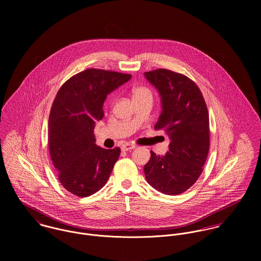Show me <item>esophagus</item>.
I'll use <instances>...</instances> for the list:
<instances>
[{
    "label": "esophagus",
    "instance_id": "34e87169",
    "mask_svg": "<svg viewBox=\"0 0 261 261\" xmlns=\"http://www.w3.org/2000/svg\"><path fill=\"white\" fill-rule=\"evenodd\" d=\"M136 149V146H135V145H132V144H128V143L123 144V145H122V147H121V149H122L123 151H126V150H129V149Z\"/></svg>",
    "mask_w": 261,
    "mask_h": 261
}]
</instances>
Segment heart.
<instances>
[{"label": "heart", "instance_id": "1", "mask_svg": "<svg viewBox=\"0 0 261 261\" xmlns=\"http://www.w3.org/2000/svg\"><path fill=\"white\" fill-rule=\"evenodd\" d=\"M147 95H150V92H149V89H147L145 87L138 86V87L133 89V97H134V99L141 98V97H144V96H147Z\"/></svg>", "mask_w": 261, "mask_h": 261}]
</instances>
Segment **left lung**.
Segmentation results:
<instances>
[{"instance_id":"1","label":"left lung","mask_w":261,"mask_h":261,"mask_svg":"<svg viewBox=\"0 0 261 261\" xmlns=\"http://www.w3.org/2000/svg\"><path fill=\"white\" fill-rule=\"evenodd\" d=\"M144 74L161 96L162 112L154 128L171 141L164 155L150 150L144 167L146 180L163 194L179 195L203 172L210 146L207 106L199 87L185 75L167 69Z\"/></svg>"}]
</instances>
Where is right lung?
Returning <instances> with one entry per match:
<instances>
[{"mask_svg": "<svg viewBox=\"0 0 261 261\" xmlns=\"http://www.w3.org/2000/svg\"><path fill=\"white\" fill-rule=\"evenodd\" d=\"M130 74L86 69L69 78L58 90L48 121V143L58 179L68 192L88 197L105 186L120 149L95 144L93 130L103 117V103Z\"/></svg>", "mask_w": 261, "mask_h": 261, "instance_id": "obj_1", "label": "right lung"}]
</instances>
